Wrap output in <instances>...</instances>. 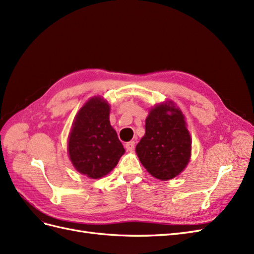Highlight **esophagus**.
Segmentation results:
<instances>
[{
    "label": "esophagus",
    "mask_w": 254,
    "mask_h": 254,
    "mask_svg": "<svg viewBox=\"0 0 254 254\" xmlns=\"http://www.w3.org/2000/svg\"><path fill=\"white\" fill-rule=\"evenodd\" d=\"M134 145H135V142H134V141H130V142H127V143L125 144V147H126L127 150L131 151V150L134 149Z\"/></svg>",
    "instance_id": "obj_1"
}]
</instances>
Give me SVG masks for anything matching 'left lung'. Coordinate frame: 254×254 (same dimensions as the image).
Returning <instances> with one entry per match:
<instances>
[{"instance_id":"1","label":"left lung","mask_w":254,"mask_h":254,"mask_svg":"<svg viewBox=\"0 0 254 254\" xmlns=\"http://www.w3.org/2000/svg\"><path fill=\"white\" fill-rule=\"evenodd\" d=\"M191 140L182 111L174 102L156 105L145 121V134L135 152L152 177L170 180L187 167Z\"/></svg>"}]
</instances>
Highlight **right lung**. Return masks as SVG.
I'll return each mask as SVG.
<instances>
[{
    "label": "right lung",
    "mask_w": 254,
    "mask_h": 254,
    "mask_svg": "<svg viewBox=\"0 0 254 254\" xmlns=\"http://www.w3.org/2000/svg\"><path fill=\"white\" fill-rule=\"evenodd\" d=\"M110 106L101 96L90 98L73 122L67 151L75 170L91 179L109 174L125 152L109 121Z\"/></svg>",
    "instance_id": "1"
}]
</instances>
